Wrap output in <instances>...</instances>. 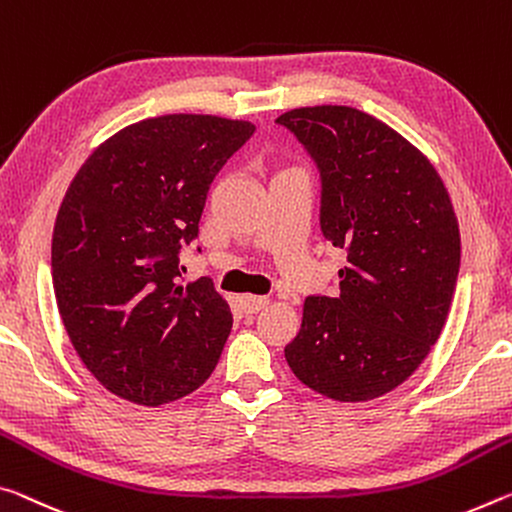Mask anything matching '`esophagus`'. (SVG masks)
<instances>
[{"label": "esophagus", "mask_w": 512, "mask_h": 512, "mask_svg": "<svg viewBox=\"0 0 512 512\" xmlns=\"http://www.w3.org/2000/svg\"><path fill=\"white\" fill-rule=\"evenodd\" d=\"M269 305V298L266 296H241V307L246 314H255Z\"/></svg>", "instance_id": "1"}]
</instances>
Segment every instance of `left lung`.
Segmentation results:
<instances>
[{"mask_svg":"<svg viewBox=\"0 0 512 512\" xmlns=\"http://www.w3.org/2000/svg\"><path fill=\"white\" fill-rule=\"evenodd\" d=\"M275 123L319 168L321 232L348 253L337 298L307 296L285 358L328 399H378L415 373L444 328L460 271L451 198L431 161L369 113L323 104Z\"/></svg>","mask_w":512,"mask_h":512,"instance_id":"1","label":"left lung"}]
</instances>
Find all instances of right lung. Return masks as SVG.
Returning <instances> with one entry per match:
<instances>
[{"instance_id":"obj_1","label":"right lung","mask_w":512,"mask_h":512,"mask_svg":"<svg viewBox=\"0 0 512 512\" xmlns=\"http://www.w3.org/2000/svg\"><path fill=\"white\" fill-rule=\"evenodd\" d=\"M253 134L246 120L148 118L70 182L52 237L56 305L81 362L120 399L161 405L212 376L232 312L209 278L184 285L180 250L198 239L218 170Z\"/></svg>"}]
</instances>
